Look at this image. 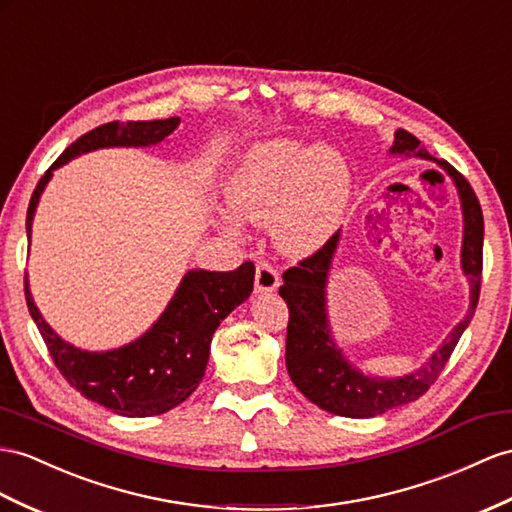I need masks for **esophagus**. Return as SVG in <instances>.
Segmentation results:
<instances>
[{
    "label": "esophagus",
    "instance_id": "obj_1",
    "mask_svg": "<svg viewBox=\"0 0 512 512\" xmlns=\"http://www.w3.org/2000/svg\"><path fill=\"white\" fill-rule=\"evenodd\" d=\"M281 283L279 272L270 264H257V272H255V290L257 292H274Z\"/></svg>",
    "mask_w": 512,
    "mask_h": 512
}]
</instances>
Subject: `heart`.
<instances>
[{
	"label": "heart",
	"mask_w": 512,
	"mask_h": 512,
	"mask_svg": "<svg viewBox=\"0 0 512 512\" xmlns=\"http://www.w3.org/2000/svg\"><path fill=\"white\" fill-rule=\"evenodd\" d=\"M352 194L350 166L337 151L298 140H266L248 149L227 183L229 205L266 225L285 255L307 257L329 242Z\"/></svg>",
	"instance_id": "heart-1"
}]
</instances>
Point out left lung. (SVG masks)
Returning <instances> with one entry per match:
<instances>
[{"label":"left lung","instance_id":"obj_1","mask_svg":"<svg viewBox=\"0 0 512 512\" xmlns=\"http://www.w3.org/2000/svg\"><path fill=\"white\" fill-rule=\"evenodd\" d=\"M389 153L435 160L419 144V140L404 129L396 131V140H393ZM435 162L450 175L458 196H461L465 220L461 264L469 279L471 303L467 316L454 326V331L445 337V342L439 346L435 355L417 372L398 378H376L361 374L357 368H352L344 359L342 350L335 346L329 318H326V279H329L339 233H335L320 251L283 272V285L279 287V294L287 303V309H290L285 342L287 372H290L292 383L300 389V393L324 411L344 417H376L424 396L430 385L437 381L458 339H461L467 324L474 318L482 279V209L469 181L450 162Z\"/></svg>","mask_w":512,"mask_h":512}]
</instances>
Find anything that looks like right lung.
<instances>
[{
	"mask_svg": "<svg viewBox=\"0 0 512 512\" xmlns=\"http://www.w3.org/2000/svg\"><path fill=\"white\" fill-rule=\"evenodd\" d=\"M177 125V116L166 121H114L77 138L36 183L25 218L28 238L38 199L56 168L95 149L149 147L173 134ZM253 281V261L229 272L190 270L160 320L136 342L108 352L80 350L58 337L34 305L28 277L25 300L51 359L71 387L112 413L149 417L170 411L199 387L218 324L251 296Z\"/></svg>",
	"mask_w": 512,
	"mask_h": 512,
	"instance_id": "1",
	"label": "right lung"
}]
</instances>
